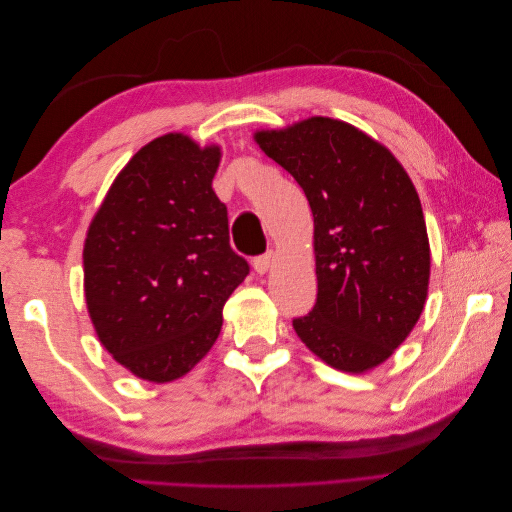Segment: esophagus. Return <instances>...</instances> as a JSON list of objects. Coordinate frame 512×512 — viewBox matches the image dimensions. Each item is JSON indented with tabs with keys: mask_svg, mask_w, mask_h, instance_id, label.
I'll use <instances>...</instances> for the list:
<instances>
[{
	"mask_svg": "<svg viewBox=\"0 0 512 512\" xmlns=\"http://www.w3.org/2000/svg\"><path fill=\"white\" fill-rule=\"evenodd\" d=\"M271 262H273V254L267 252V254L256 256V258L252 260V265H254V271H256V273H267L269 267H271Z\"/></svg>",
	"mask_w": 512,
	"mask_h": 512,
	"instance_id": "34e87169",
	"label": "esophagus"
}]
</instances>
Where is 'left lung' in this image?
I'll list each match as a JSON object with an SVG mask.
<instances>
[{
  "label": "left lung",
  "instance_id": "obj_1",
  "mask_svg": "<svg viewBox=\"0 0 512 512\" xmlns=\"http://www.w3.org/2000/svg\"><path fill=\"white\" fill-rule=\"evenodd\" d=\"M256 143L301 185L314 213L318 294L294 331L335 369L380 365L427 297V226L410 177L389 149L329 117L258 132Z\"/></svg>",
  "mask_w": 512,
  "mask_h": 512
}]
</instances>
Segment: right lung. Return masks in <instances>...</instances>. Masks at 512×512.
I'll return each instance as SVG.
<instances>
[{
    "label": "right lung",
    "instance_id": "1",
    "mask_svg": "<svg viewBox=\"0 0 512 512\" xmlns=\"http://www.w3.org/2000/svg\"><path fill=\"white\" fill-rule=\"evenodd\" d=\"M220 149L166 134L121 170L89 226L85 299L102 346L134 376L181 378L211 350L250 273L211 181Z\"/></svg>",
    "mask_w": 512,
    "mask_h": 512
}]
</instances>
